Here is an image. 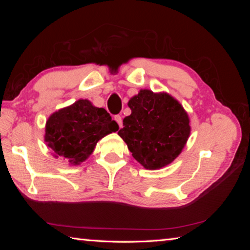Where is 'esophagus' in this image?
I'll return each mask as SVG.
<instances>
[{
    "mask_svg": "<svg viewBox=\"0 0 250 250\" xmlns=\"http://www.w3.org/2000/svg\"><path fill=\"white\" fill-rule=\"evenodd\" d=\"M113 119L116 120L117 124L119 125V126L121 128V126H122V119H121V116H119V115H116V116H115V118H113Z\"/></svg>",
    "mask_w": 250,
    "mask_h": 250,
    "instance_id": "34e87169",
    "label": "esophagus"
}]
</instances>
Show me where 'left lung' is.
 Here are the masks:
<instances>
[{"instance_id": "1", "label": "left lung", "mask_w": 250, "mask_h": 250, "mask_svg": "<svg viewBox=\"0 0 250 250\" xmlns=\"http://www.w3.org/2000/svg\"><path fill=\"white\" fill-rule=\"evenodd\" d=\"M131 115L118 134L133 158L149 170L170 164L181 153L191 132L188 113L167 94L140 92L129 100Z\"/></svg>"}]
</instances>
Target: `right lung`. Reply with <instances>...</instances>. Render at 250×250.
<instances>
[{"label": "right lung", "instance_id": "obj_1", "mask_svg": "<svg viewBox=\"0 0 250 250\" xmlns=\"http://www.w3.org/2000/svg\"><path fill=\"white\" fill-rule=\"evenodd\" d=\"M118 129L119 125L104 108L80 99L48 118L45 141L55 156L77 166L92 153L100 139Z\"/></svg>", "mask_w": 250, "mask_h": 250}]
</instances>
